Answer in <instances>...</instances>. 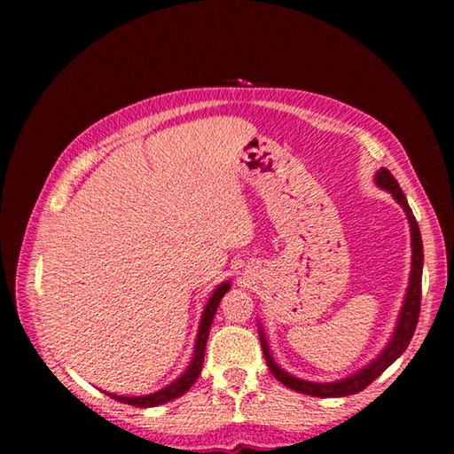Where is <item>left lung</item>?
Returning <instances> with one entry per match:
<instances>
[{
  "mask_svg": "<svg viewBox=\"0 0 454 454\" xmlns=\"http://www.w3.org/2000/svg\"><path fill=\"white\" fill-rule=\"evenodd\" d=\"M374 183L380 189L388 191L394 197V200L403 208L410 222V234H411V271H410V283L406 288V296H403V304L398 316L396 327H394L390 341L387 347L374 356V359L359 369L356 372L345 376L341 380H333V382H312V380H302L298 376H293L291 372L283 371L273 359L271 351H269V343L262 324H257L259 330V341H262V349L265 355L267 366L271 369L275 374V379L278 382H283L285 387L291 390L308 394V396H316V398H341V396H351V394H356L364 390L369 384L379 379V376L388 369V366L398 359V356L406 351V347L410 345L413 332H416L418 325V317H419V306H421V273H423V244H421V232L419 226L416 222V216L411 215V208L406 200V195H403L398 181L392 177V173L387 168H380L376 171Z\"/></svg>",
  "mask_w": 454,
  "mask_h": 454,
  "instance_id": "left-lung-1",
  "label": "left lung"
}]
</instances>
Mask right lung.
Returning <instances> with one entry per match:
<instances>
[{"instance_id":"1","label":"right lung","mask_w":454,"mask_h":454,"mask_svg":"<svg viewBox=\"0 0 454 454\" xmlns=\"http://www.w3.org/2000/svg\"><path fill=\"white\" fill-rule=\"evenodd\" d=\"M228 291H230V281L220 283L215 288V293L210 294L205 310H202V316H200V324H199V332H197V340H195V351H192V359H191L187 369L183 371L176 380L168 384V387H163L161 390L152 392V394H144V396H117V394H109V396L122 402V403H129V406H137V408H156V406H161V403L183 396V394H185L199 379L200 369H202V359H205V349H207L210 325H212V320H215V314L218 310L222 296H224Z\"/></svg>"}]
</instances>
